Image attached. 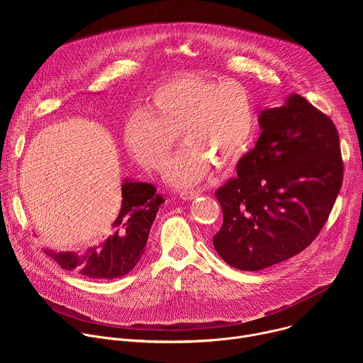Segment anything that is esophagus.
<instances>
[{"label": "esophagus", "instance_id": "obj_1", "mask_svg": "<svg viewBox=\"0 0 363 363\" xmlns=\"http://www.w3.org/2000/svg\"><path fill=\"white\" fill-rule=\"evenodd\" d=\"M201 194V189H182L179 191V196L182 199H192Z\"/></svg>", "mask_w": 363, "mask_h": 363}]
</instances>
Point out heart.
<instances>
[{
  "label": "heart",
  "instance_id": "1",
  "mask_svg": "<svg viewBox=\"0 0 363 363\" xmlns=\"http://www.w3.org/2000/svg\"><path fill=\"white\" fill-rule=\"evenodd\" d=\"M254 130V101L244 84L186 74L152 93L145 111L128 121L125 142L142 167L162 171L179 135L185 145L171 162L167 181L191 186L208 175L213 164H235Z\"/></svg>",
  "mask_w": 363,
  "mask_h": 363
}]
</instances>
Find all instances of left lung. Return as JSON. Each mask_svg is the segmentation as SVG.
Returning <instances> with one entry per match:
<instances>
[{"label": "left lung", "mask_w": 363, "mask_h": 363, "mask_svg": "<svg viewBox=\"0 0 363 363\" xmlns=\"http://www.w3.org/2000/svg\"><path fill=\"white\" fill-rule=\"evenodd\" d=\"M262 135L217 189L223 227L213 244L231 267L257 272L289 260L319 235L343 181L335 123L303 96L260 115Z\"/></svg>", "instance_id": "8db88e82"}]
</instances>
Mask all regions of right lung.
Returning <instances> with one entry per match:
<instances>
[{
  "mask_svg": "<svg viewBox=\"0 0 363 363\" xmlns=\"http://www.w3.org/2000/svg\"><path fill=\"white\" fill-rule=\"evenodd\" d=\"M164 201L153 185L125 181L122 208L105 241L79 254L50 250L45 254L63 270L84 277L101 280L122 277L140 260L152 223Z\"/></svg>",
  "mask_w": 363,
  "mask_h": 363,
  "instance_id": "add662e5",
  "label": "right lung"
}]
</instances>
